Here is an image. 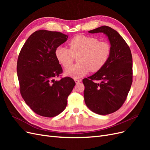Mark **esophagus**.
<instances>
[{
    "label": "esophagus",
    "instance_id": "obj_1",
    "mask_svg": "<svg viewBox=\"0 0 150 150\" xmlns=\"http://www.w3.org/2000/svg\"><path fill=\"white\" fill-rule=\"evenodd\" d=\"M81 81H82L81 79H74V81H75L76 84H78V83H81Z\"/></svg>",
    "mask_w": 150,
    "mask_h": 150
}]
</instances>
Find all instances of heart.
I'll return each mask as SVG.
<instances>
[{
    "mask_svg": "<svg viewBox=\"0 0 150 150\" xmlns=\"http://www.w3.org/2000/svg\"><path fill=\"white\" fill-rule=\"evenodd\" d=\"M69 49L59 46L55 51L58 62L64 67L73 62L75 57L79 63L67 68L64 71L67 76L78 79L87 74L89 71L95 72L106 64L110 55L111 48L108 42L99 41L91 36L78 35L69 42Z\"/></svg>",
    "mask_w": 150,
    "mask_h": 150,
    "instance_id": "obj_1",
    "label": "heart"
}]
</instances>
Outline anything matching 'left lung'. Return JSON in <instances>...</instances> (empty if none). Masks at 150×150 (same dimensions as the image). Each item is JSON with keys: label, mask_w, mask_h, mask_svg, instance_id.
Returning <instances> with one entry per match:
<instances>
[{"label": "left lung", "mask_w": 150, "mask_h": 150, "mask_svg": "<svg viewBox=\"0 0 150 150\" xmlns=\"http://www.w3.org/2000/svg\"><path fill=\"white\" fill-rule=\"evenodd\" d=\"M88 33H103L111 45L106 64L83 80L86 106L98 115H106L118 110L128 96L133 82L132 55L124 39L110 27L103 25Z\"/></svg>", "instance_id": "1"}]
</instances>
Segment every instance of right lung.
Returning <instances> with one entry per match:
<instances>
[{"instance_id": "add662e5", "label": "right lung", "mask_w": 150, "mask_h": 150, "mask_svg": "<svg viewBox=\"0 0 150 150\" xmlns=\"http://www.w3.org/2000/svg\"><path fill=\"white\" fill-rule=\"evenodd\" d=\"M68 35L39 30L31 34L18 57L17 72L22 97L36 114L54 117L65 110L76 84L69 77L55 80L62 69L55 51Z\"/></svg>"}]
</instances>
